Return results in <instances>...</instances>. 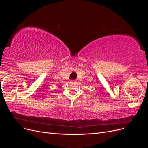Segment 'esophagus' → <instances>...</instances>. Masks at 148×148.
<instances>
[{
	"label": "esophagus",
	"mask_w": 148,
	"mask_h": 148,
	"mask_svg": "<svg viewBox=\"0 0 148 148\" xmlns=\"http://www.w3.org/2000/svg\"><path fill=\"white\" fill-rule=\"evenodd\" d=\"M71 82H75V80H73V81H71Z\"/></svg>",
	"instance_id": "obj_1"
}]
</instances>
